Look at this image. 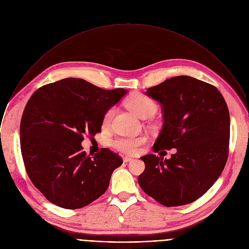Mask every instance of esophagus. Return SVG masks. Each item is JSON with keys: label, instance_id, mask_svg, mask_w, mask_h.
Wrapping results in <instances>:
<instances>
[{"label": "esophagus", "instance_id": "34e87169", "mask_svg": "<svg viewBox=\"0 0 249 249\" xmlns=\"http://www.w3.org/2000/svg\"><path fill=\"white\" fill-rule=\"evenodd\" d=\"M132 160H133V159L130 158V157H124V159H123L124 162H129V161H131Z\"/></svg>", "mask_w": 249, "mask_h": 249}]
</instances>
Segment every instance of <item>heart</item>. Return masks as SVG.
Masks as SVG:
<instances>
[{
  "label": "heart",
  "instance_id": "obj_1",
  "mask_svg": "<svg viewBox=\"0 0 249 249\" xmlns=\"http://www.w3.org/2000/svg\"><path fill=\"white\" fill-rule=\"evenodd\" d=\"M127 106L129 109L135 113L137 116L141 118H147L152 116L156 110H157V105L150 97L137 93L132 95L127 100ZM113 109H109L105 112L103 115L102 122L104 125H107L113 115ZM147 142V138L144 136L141 137H117L111 142V146L124 154L127 155H134L138 152L139 148L144 145Z\"/></svg>",
  "mask_w": 249,
  "mask_h": 249
}]
</instances>
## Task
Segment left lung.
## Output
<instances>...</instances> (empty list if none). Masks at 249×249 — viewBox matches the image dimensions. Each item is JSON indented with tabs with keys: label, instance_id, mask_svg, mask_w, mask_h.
<instances>
[{
	"label": "left lung",
	"instance_id": "8db88e82",
	"mask_svg": "<svg viewBox=\"0 0 249 249\" xmlns=\"http://www.w3.org/2000/svg\"><path fill=\"white\" fill-rule=\"evenodd\" d=\"M146 94L162 106L163 126L155 153L176 149L169 160L142 157L143 191L165 207L192 203L219 178L228 160L230 112L220 90L188 76L165 80Z\"/></svg>",
	"mask_w": 249,
	"mask_h": 249
}]
</instances>
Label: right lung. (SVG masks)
<instances>
[{
  "instance_id": "add662e5",
  "label": "right lung",
  "mask_w": 249,
  "mask_h": 249,
  "mask_svg": "<svg viewBox=\"0 0 249 249\" xmlns=\"http://www.w3.org/2000/svg\"><path fill=\"white\" fill-rule=\"evenodd\" d=\"M126 93L69 78L31 95L20 121V150L28 177L48 201L80 209L107 190L122 159L106 148L87 156L81 144L100 132L105 112Z\"/></svg>"
}]
</instances>
